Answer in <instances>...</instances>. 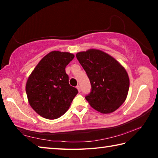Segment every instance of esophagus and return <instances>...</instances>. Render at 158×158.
I'll list each match as a JSON object with an SVG mask.
<instances>
[{"instance_id":"34e87169","label":"esophagus","mask_w":158,"mask_h":158,"mask_svg":"<svg viewBox=\"0 0 158 158\" xmlns=\"http://www.w3.org/2000/svg\"><path fill=\"white\" fill-rule=\"evenodd\" d=\"M77 90H78V91H79V93L81 92V88H80V85H77Z\"/></svg>"}]
</instances>
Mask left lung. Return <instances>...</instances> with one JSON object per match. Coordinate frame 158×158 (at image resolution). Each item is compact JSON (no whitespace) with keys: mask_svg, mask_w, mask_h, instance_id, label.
Returning a JSON list of instances; mask_svg holds the SVG:
<instances>
[{"mask_svg":"<svg viewBox=\"0 0 158 158\" xmlns=\"http://www.w3.org/2000/svg\"><path fill=\"white\" fill-rule=\"evenodd\" d=\"M76 56L91 84V91L85 100L102 114L116 111L126 100L129 90L130 79L124 67L99 49L79 52Z\"/></svg>","mask_w":158,"mask_h":158,"instance_id":"left-lung-1","label":"left lung"}]
</instances>
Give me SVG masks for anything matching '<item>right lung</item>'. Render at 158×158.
I'll use <instances>...</instances> for the list:
<instances>
[{
    "label": "right lung",
    "instance_id": "obj_1",
    "mask_svg": "<svg viewBox=\"0 0 158 158\" xmlns=\"http://www.w3.org/2000/svg\"><path fill=\"white\" fill-rule=\"evenodd\" d=\"M74 57L69 52L53 51L40 61L28 77L26 92L33 110L47 119H56L68 110L78 93L69 84L65 68Z\"/></svg>",
    "mask_w": 158,
    "mask_h": 158
}]
</instances>
